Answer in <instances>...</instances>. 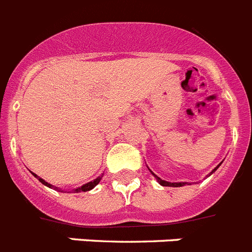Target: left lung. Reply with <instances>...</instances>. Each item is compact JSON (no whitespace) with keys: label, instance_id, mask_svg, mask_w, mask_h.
<instances>
[{"label":"left lung","instance_id":"obj_1","mask_svg":"<svg viewBox=\"0 0 252 252\" xmlns=\"http://www.w3.org/2000/svg\"><path fill=\"white\" fill-rule=\"evenodd\" d=\"M218 166H220V165H218ZM218 166H217V167H216V168H214V170H213V171H212V172L216 171V170H217V168H218ZM151 172H152V171H151ZM152 174H153V172H152ZM153 175H155V174H153ZM155 178L157 179V181H158V183L161 184L162 187H174V188H179V187H183V185H185V184H187V183H168V181H165V180H162V179H159L158 176H156V175H155Z\"/></svg>","mask_w":252,"mask_h":252}]
</instances>
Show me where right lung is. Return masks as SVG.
Wrapping results in <instances>:
<instances>
[{
    "instance_id": "obj_1",
    "label": "right lung",
    "mask_w": 252,
    "mask_h": 252,
    "mask_svg": "<svg viewBox=\"0 0 252 252\" xmlns=\"http://www.w3.org/2000/svg\"><path fill=\"white\" fill-rule=\"evenodd\" d=\"M32 175H34L35 178H38V179H39V181H40L41 184H44L45 187H48V188H52V189H56V190H58V188H57V187H53V185H50V184H48L47 181H45V180H43V179H40V178H39V176H36V175H35V174H32ZM100 180H101V178H97V179H95V180H94V181H90V183L85 184V185H82V187H81V188H77V189L72 190V192L89 191V190L94 189V188H95L96 185H97V184L100 183ZM60 191H62V192H65V191H63V190H60Z\"/></svg>"
}]
</instances>
